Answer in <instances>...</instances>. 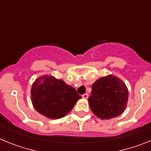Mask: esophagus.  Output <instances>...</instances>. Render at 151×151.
<instances>
[{
    "instance_id": "1",
    "label": "esophagus",
    "mask_w": 151,
    "mask_h": 151,
    "mask_svg": "<svg viewBox=\"0 0 151 151\" xmlns=\"http://www.w3.org/2000/svg\"><path fill=\"white\" fill-rule=\"evenodd\" d=\"M82 97H83L84 99H88V94L85 93V94H84L83 95H82Z\"/></svg>"
}]
</instances>
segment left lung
I'll list each match as a JSON object with an SVG mask.
<instances>
[{"label": "left lung", "mask_w": 151, "mask_h": 151, "mask_svg": "<svg viewBox=\"0 0 151 151\" xmlns=\"http://www.w3.org/2000/svg\"><path fill=\"white\" fill-rule=\"evenodd\" d=\"M88 97L91 110L101 119L120 116L127 106L129 91L123 81L113 75L100 78L91 86Z\"/></svg>", "instance_id": "1"}]
</instances>
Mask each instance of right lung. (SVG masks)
<instances>
[{
	"instance_id": "add662e5",
	"label": "right lung",
	"mask_w": 151,
	"mask_h": 151,
	"mask_svg": "<svg viewBox=\"0 0 151 151\" xmlns=\"http://www.w3.org/2000/svg\"><path fill=\"white\" fill-rule=\"evenodd\" d=\"M82 98L73 87L51 75L35 80L31 88V101L40 114L51 119L63 118Z\"/></svg>"
}]
</instances>
